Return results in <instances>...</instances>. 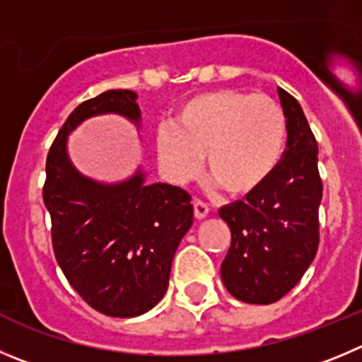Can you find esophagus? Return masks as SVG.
I'll return each instance as SVG.
<instances>
[{"instance_id":"esophagus-1","label":"esophagus","mask_w":362,"mask_h":362,"mask_svg":"<svg viewBox=\"0 0 362 362\" xmlns=\"http://www.w3.org/2000/svg\"><path fill=\"white\" fill-rule=\"evenodd\" d=\"M192 209H194V218L197 219H204L207 218L209 214V205L202 200H194L192 202Z\"/></svg>"}]
</instances>
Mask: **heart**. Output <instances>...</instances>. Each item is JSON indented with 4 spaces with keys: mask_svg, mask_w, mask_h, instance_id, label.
<instances>
[{
    "mask_svg": "<svg viewBox=\"0 0 362 362\" xmlns=\"http://www.w3.org/2000/svg\"><path fill=\"white\" fill-rule=\"evenodd\" d=\"M286 135V114L273 98L209 90L189 98L173 127L158 130V164L171 182L185 184L197 177L205 157L216 185L235 197L248 194L275 171Z\"/></svg>",
    "mask_w": 362,
    "mask_h": 362,
    "instance_id": "heart-1",
    "label": "heart"
}]
</instances>
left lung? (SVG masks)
I'll list each match as a JSON object with an SVG mask.
<instances>
[{
    "mask_svg": "<svg viewBox=\"0 0 362 362\" xmlns=\"http://www.w3.org/2000/svg\"><path fill=\"white\" fill-rule=\"evenodd\" d=\"M288 143L279 165L245 200L219 209L232 232L221 264L227 291L246 303H273L288 295L320 245L318 143L298 101L279 89Z\"/></svg>",
    "mask_w": 362,
    "mask_h": 362,
    "instance_id": "left-lung-1",
    "label": "left lung"
}]
</instances>
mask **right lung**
Masks as SVG:
<instances>
[{"label":"right lung","instance_id":"1","mask_svg":"<svg viewBox=\"0 0 362 362\" xmlns=\"http://www.w3.org/2000/svg\"><path fill=\"white\" fill-rule=\"evenodd\" d=\"M135 98L112 89L80 103L49 148L42 187L60 269L83 302L114 318H134L160 302L178 243L192 225L191 194L182 187L146 185L141 170L121 184H100L67 157V135L87 117L116 112L139 123Z\"/></svg>","mask_w":362,"mask_h":362}]
</instances>
